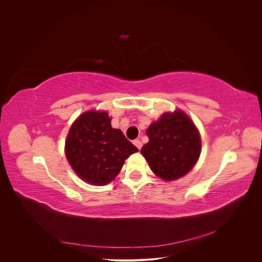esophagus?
<instances>
[{
    "mask_svg": "<svg viewBox=\"0 0 262 262\" xmlns=\"http://www.w3.org/2000/svg\"><path fill=\"white\" fill-rule=\"evenodd\" d=\"M133 143H134V145H136L139 149H141V147H142V142H141L140 140H134Z\"/></svg>",
    "mask_w": 262,
    "mask_h": 262,
    "instance_id": "esophagus-1",
    "label": "esophagus"
}]
</instances>
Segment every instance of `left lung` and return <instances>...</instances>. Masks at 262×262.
Masks as SVG:
<instances>
[{"instance_id": "left-lung-1", "label": "left lung", "mask_w": 262, "mask_h": 262, "mask_svg": "<svg viewBox=\"0 0 262 262\" xmlns=\"http://www.w3.org/2000/svg\"><path fill=\"white\" fill-rule=\"evenodd\" d=\"M146 134L149 141L141 148V153L155 175L164 180L185 176L199 158L200 134L180 110L164 114L148 126Z\"/></svg>"}]
</instances>
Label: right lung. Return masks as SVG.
<instances>
[{"label":"right lung","mask_w":262,"mask_h":262,"mask_svg":"<svg viewBox=\"0 0 262 262\" xmlns=\"http://www.w3.org/2000/svg\"><path fill=\"white\" fill-rule=\"evenodd\" d=\"M119 129H114L105 112H87L71 126L66 154L74 171L93 185L115 179L124 161L138 152Z\"/></svg>","instance_id":"1"}]
</instances>
